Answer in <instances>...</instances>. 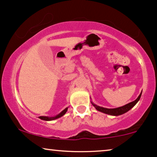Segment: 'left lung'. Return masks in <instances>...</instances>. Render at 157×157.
Segmentation results:
<instances>
[{
	"label": "left lung",
	"instance_id": "8db88e82",
	"mask_svg": "<svg viewBox=\"0 0 157 157\" xmlns=\"http://www.w3.org/2000/svg\"><path fill=\"white\" fill-rule=\"evenodd\" d=\"M141 94H142V91H141V93H140V94L138 96V98H137L136 100L134 101L129 103V104L124 105V106H123L118 107V108H115V109L104 108V107L97 106L96 104H93V102H91V104H92L93 106H94L97 110L99 111V112H103V113H104V114H106L112 115V116H119V115L124 114V113L128 112L130 109H131L132 107H133L135 105L138 103V101L140 100V96H141Z\"/></svg>",
	"mask_w": 157,
	"mask_h": 157
}]
</instances>
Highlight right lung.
I'll return each instance as SVG.
<instances>
[{"mask_svg": "<svg viewBox=\"0 0 157 157\" xmlns=\"http://www.w3.org/2000/svg\"><path fill=\"white\" fill-rule=\"evenodd\" d=\"M67 109H68V108H66V109H65L63 110L62 112H61V113H59V114H57L56 116H55V117H44V116H40V117H39V118L40 119V120H45V121H51V120H56V119L61 117H62L63 115H64L65 114H66V112H67Z\"/></svg>", "mask_w": 157, "mask_h": 157, "instance_id": "obj_1", "label": "right lung"}]
</instances>
